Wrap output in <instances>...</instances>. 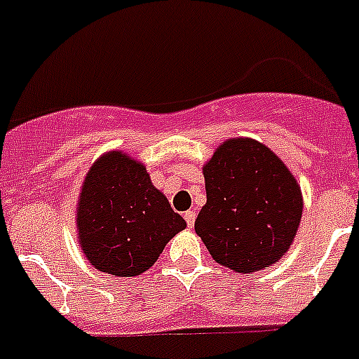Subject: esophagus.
I'll list each match as a JSON object with an SVG mask.
<instances>
[{
  "label": "esophagus",
  "instance_id": "1",
  "mask_svg": "<svg viewBox=\"0 0 359 359\" xmlns=\"http://www.w3.org/2000/svg\"><path fill=\"white\" fill-rule=\"evenodd\" d=\"M184 219H186V222H188L189 228H194L195 219H197V213H195L194 210H189V212H186V213H184Z\"/></svg>",
  "mask_w": 359,
  "mask_h": 359
}]
</instances>
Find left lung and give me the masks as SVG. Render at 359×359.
I'll list each match as a JSON object with an SVG mask.
<instances>
[{
	"label": "left lung",
	"instance_id": "1",
	"mask_svg": "<svg viewBox=\"0 0 359 359\" xmlns=\"http://www.w3.org/2000/svg\"><path fill=\"white\" fill-rule=\"evenodd\" d=\"M206 204L195 231L217 263L239 273L276 264L303 213L296 177L264 144L230 138L203 168Z\"/></svg>",
	"mask_w": 359,
	"mask_h": 359
}]
</instances>
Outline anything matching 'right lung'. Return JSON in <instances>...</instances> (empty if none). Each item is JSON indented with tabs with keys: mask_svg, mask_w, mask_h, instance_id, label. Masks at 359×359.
I'll use <instances>...</instances> for the list:
<instances>
[{
	"mask_svg": "<svg viewBox=\"0 0 359 359\" xmlns=\"http://www.w3.org/2000/svg\"><path fill=\"white\" fill-rule=\"evenodd\" d=\"M76 228L78 243L96 270L133 277L155 264L186 221L153 186L146 165L109 151L87 171Z\"/></svg>",
	"mask_w": 359,
	"mask_h": 359,
	"instance_id": "1",
	"label": "right lung"
}]
</instances>
